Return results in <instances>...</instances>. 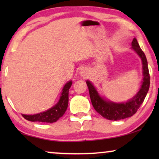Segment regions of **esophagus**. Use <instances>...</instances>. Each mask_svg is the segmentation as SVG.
Returning a JSON list of instances; mask_svg holds the SVG:
<instances>
[{
	"instance_id": "obj_1",
	"label": "esophagus",
	"mask_w": 159,
	"mask_h": 159,
	"mask_svg": "<svg viewBox=\"0 0 159 159\" xmlns=\"http://www.w3.org/2000/svg\"><path fill=\"white\" fill-rule=\"evenodd\" d=\"M80 74H81L82 76H85L87 75V71H85L84 70H82L80 71Z\"/></svg>"
}]
</instances>
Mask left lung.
<instances>
[{
    "mask_svg": "<svg viewBox=\"0 0 159 159\" xmlns=\"http://www.w3.org/2000/svg\"><path fill=\"white\" fill-rule=\"evenodd\" d=\"M132 49L141 58L143 65V81L138 92L132 98L126 102L115 103L106 100L98 92L93 84L89 80L86 83L89 89V93L93 108L102 116L108 120L117 121L132 116L137 112L141 104L143 103L145 96L148 92L150 87V75L148 66L147 58L141 50L138 40L134 38L132 42Z\"/></svg>",
    "mask_w": 159,
    "mask_h": 159,
    "instance_id": "8db88e82",
    "label": "left lung"
}]
</instances>
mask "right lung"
<instances>
[{
  "mask_svg": "<svg viewBox=\"0 0 159 159\" xmlns=\"http://www.w3.org/2000/svg\"><path fill=\"white\" fill-rule=\"evenodd\" d=\"M72 82L71 80L67 82L62 89L61 94L57 103L53 107L43 112L33 115L21 114L25 119L31 121L38 122L53 123L56 122L66 112L69 103V90L71 88Z\"/></svg>",
  "mask_w": 159,
  "mask_h": 159,
  "instance_id": "obj_1",
  "label": "right lung"
}]
</instances>
